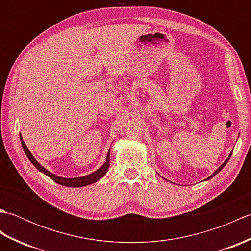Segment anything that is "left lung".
Segmentation results:
<instances>
[{"mask_svg":"<svg viewBox=\"0 0 251 251\" xmlns=\"http://www.w3.org/2000/svg\"><path fill=\"white\" fill-rule=\"evenodd\" d=\"M231 155H232V153H231V154H230V155H228V157H227V158H226V162H225V163H223V164H222V165H221V166H220V167H219V168H218V169H217V170H216V172H215V173H214V174H212V175H211V176H210V177H208V178H207V180H208V179H211V178H212V177H214V176H216V175H217V174H218V173H219V172H220V170H221V169H222V168H223V167H225V166H226V163H227V162H228V159H230V157H231Z\"/></svg>","mask_w":251,"mask_h":251,"instance_id":"8db88e82","label":"left lung"}]
</instances>
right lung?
Listing matches in <instances>:
<instances>
[{
  "label": "right lung",
  "instance_id": "right-lung-1",
  "mask_svg": "<svg viewBox=\"0 0 251 251\" xmlns=\"http://www.w3.org/2000/svg\"><path fill=\"white\" fill-rule=\"evenodd\" d=\"M20 141H21V146H23V148H24V151L26 154L28 158L30 159V162L33 164L34 166L40 170V172L45 174L46 176H49L51 180H54L56 183L65 185V186H70V188H81V186L92 184V183L96 182V181H98L102 178L103 176L106 174V172H108L109 166H110V150H109V153L106 154L105 163L98 170H96L95 173L87 175V176H84V177H79V178H61V177H58V176L49 172V170L45 169L39 162L36 161V159L33 157V155L31 154V152L29 151V149L26 148L25 141L23 140V138H21V135H20Z\"/></svg>",
  "mask_w": 251,
  "mask_h": 251
}]
</instances>
